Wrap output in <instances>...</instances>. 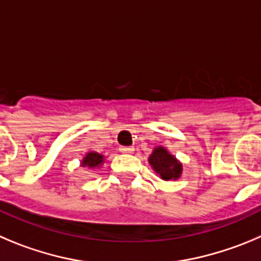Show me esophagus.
Wrapping results in <instances>:
<instances>
[{
    "mask_svg": "<svg viewBox=\"0 0 261 261\" xmlns=\"http://www.w3.org/2000/svg\"><path fill=\"white\" fill-rule=\"evenodd\" d=\"M119 150H121V153H133L134 148L133 147H119Z\"/></svg>",
    "mask_w": 261,
    "mask_h": 261,
    "instance_id": "1",
    "label": "esophagus"
}]
</instances>
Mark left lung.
Instances as JSON below:
<instances>
[{"mask_svg":"<svg viewBox=\"0 0 261 261\" xmlns=\"http://www.w3.org/2000/svg\"><path fill=\"white\" fill-rule=\"evenodd\" d=\"M149 165L162 180H177L181 176L182 165L165 147H155L148 158Z\"/></svg>","mask_w":261,"mask_h":261,"instance_id":"8db88e82","label":"left lung"}]
</instances>
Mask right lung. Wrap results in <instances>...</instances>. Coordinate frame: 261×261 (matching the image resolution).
I'll list each match as a JSON object with an SVG mask.
<instances>
[{
  "instance_id": "obj_1",
  "label": "right lung",
  "mask_w": 261,
  "mask_h": 261,
  "mask_svg": "<svg viewBox=\"0 0 261 261\" xmlns=\"http://www.w3.org/2000/svg\"><path fill=\"white\" fill-rule=\"evenodd\" d=\"M104 164V155L97 152H87L84 160L81 161L82 167H89V169H97L101 167Z\"/></svg>"
}]
</instances>
